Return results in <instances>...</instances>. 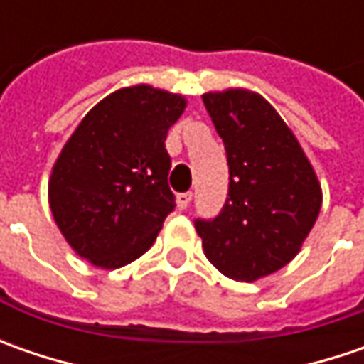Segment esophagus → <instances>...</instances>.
Masks as SVG:
<instances>
[{
	"label": "esophagus",
	"instance_id": "1",
	"mask_svg": "<svg viewBox=\"0 0 364 364\" xmlns=\"http://www.w3.org/2000/svg\"><path fill=\"white\" fill-rule=\"evenodd\" d=\"M190 203H192V192H182V194H178V206L184 210V208H188Z\"/></svg>",
	"mask_w": 364,
	"mask_h": 364
}]
</instances>
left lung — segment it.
<instances>
[{
    "mask_svg": "<svg viewBox=\"0 0 364 364\" xmlns=\"http://www.w3.org/2000/svg\"><path fill=\"white\" fill-rule=\"evenodd\" d=\"M223 137L229 198L218 217L196 218L206 259L237 282H255L300 253L314 227L322 188L296 135L261 95L204 92Z\"/></svg>",
    "mask_w": 364,
    "mask_h": 364,
    "instance_id": "obj_1",
    "label": "left lung"
}]
</instances>
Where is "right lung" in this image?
<instances>
[{
	"label": "right lung",
	"mask_w": 364,
	"mask_h": 364,
	"mask_svg": "<svg viewBox=\"0 0 364 364\" xmlns=\"http://www.w3.org/2000/svg\"><path fill=\"white\" fill-rule=\"evenodd\" d=\"M184 109L182 95L135 85L78 123L48 182L52 217L77 255L117 269L154 245L176 206L164 141Z\"/></svg>",
	"instance_id": "1"
}]
</instances>
